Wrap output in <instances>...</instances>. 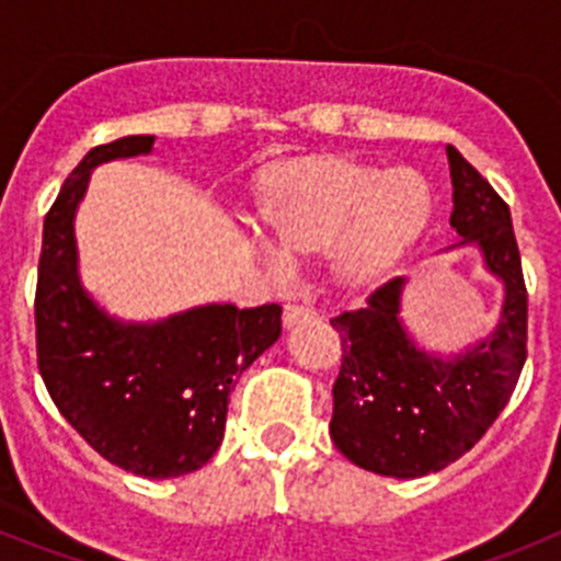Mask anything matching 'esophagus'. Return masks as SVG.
Wrapping results in <instances>:
<instances>
[{"label": "esophagus", "mask_w": 561, "mask_h": 561, "mask_svg": "<svg viewBox=\"0 0 561 561\" xmlns=\"http://www.w3.org/2000/svg\"><path fill=\"white\" fill-rule=\"evenodd\" d=\"M314 311L304 309V306H286L284 309V329H291V325L304 323V320H311Z\"/></svg>", "instance_id": "1"}]
</instances>
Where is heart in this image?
Listing matches in <instances>:
<instances>
[{
  "label": "heart",
  "instance_id": "b5f03b06",
  "mask_svg": "<svg viewBox=\"0 0 561 561\" xmlns=\"http://www.w3.org/2000/svg\"><path fill=\"white\" fill-rule=\"evenodd\" d=\"M255 227L284 264L329 257L331 284L374 295L413 261L435 216L427 176L410 165L381 171L348 153L277 160L255 180Z\"/></svg>",
  "mask_w": 561,
  "mask_h": 561
}]
</instances>
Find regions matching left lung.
Segmentation results:
<instances>
[{
  "instance_id": "1",
  "label": "left lung",
  "mask_w": 561,
  "mask_h": 561,
  "mask_svg": "<svg viewBox=\"0 0 561 561\" xmlns=\"http://www.w3.org/2000/svg\"><path fill=\"white\" fill-rule=\"evenodd\" d=\"M447 160L449 225L460 236L447 252L474 247L503 284L492 334L460 354L421 348L401 320L408 277L376 289L365 309L331 320L342 340L331 440L351 463L385 478H424L469 453L503 413L525 365L528 295L512 213L458 148L447 146Z\"/></svg>"
}]
</instances>
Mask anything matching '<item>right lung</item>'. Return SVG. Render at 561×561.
<instances>
[{"instance_id": "1", "label": "right lung", "mask_w": 561, "mask_h": 561, "mask_svg": "<svg viewBox=\"0 0 561 561\" xmlns=\"http://www.w3.org/2000/svg\"><path fill=\"white\" fill-rule=\"evenodd\" d=\"M151 134L98 146L44 219L36 289L38 370L89 447L151 480L196 472L221 447L238 376L280 336V306H193L153 323L108 314L81 284L76 213L98 165L151 153Z\"/></svg>"}]
</instances>
